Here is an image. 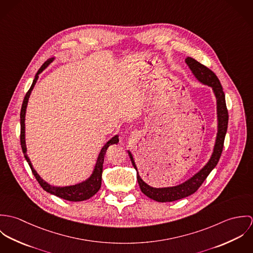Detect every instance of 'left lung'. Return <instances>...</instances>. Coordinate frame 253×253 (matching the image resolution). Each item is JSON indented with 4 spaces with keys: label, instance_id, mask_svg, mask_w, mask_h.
<instances>
[{
    "label": "left lung",
    "instance_id": "8db88e82",
    "mask_svg": "<svg viewBox=\"0 0 253 253\" xmlns=\"http://www.w3.org/2000/svg\"><path fill=\"white\" fill-rule=\"evenodd\" d=\"M185 62L190 68L191 72L194 75V77L203 84L209 85L212 88L213 94L216 99V115H217V133L215 138V143L213 146L212 154L209 160V162L193 176H191L189 179L182 182L178 185L172 186V187H163V188H155L150 185H148L143 179L140 177L138 173L137 167L135 165L133 156L129 150H127L129 158L131 160L133 168L136 169L137 172V181L140 186V190L142 193L146 195L148 198L160 202V203H168V202H173L177 201L183 198H186L192 194H194L200 186L203 184V182L206 180V178L209 176V174L211 172V170L216 167L217 163L220 159L225 135L227 132L228 127V111L226 107V101H225V94L222 88V85L220 84L219 79L216 75L212 72L211 69L206 67L205 65L201 64L197 60H195L192 57H186Z\"/></svg>",
    "mask_w": 253,
    "mask_h": 253
}]
</instances>
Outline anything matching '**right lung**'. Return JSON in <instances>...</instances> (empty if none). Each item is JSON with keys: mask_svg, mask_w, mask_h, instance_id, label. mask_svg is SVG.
<instances>
[{"mask_svg": "<svg viewBox=\"0 0 253 253\" xmlns=\"http://www.w3.org/2000/svg\"><path fill=\"white\" fill-rule=\"evenodd\" d=\"M55 59V57H51L49 59H47L42 65V67L39 69V71L37 72L36 76L34 78V81L32 83V85L30 87V89L28 90V92L26 93L23 103H22V107H21V112H20V127H21V131H20V143H21V148H22V152L24 154L25 160L27 161V163L29 164L32 172L34 174V176L36 177L37 181L39 182V184L41 185V187L46 191L47 193L54 195L58 198H61L63 200L66 201H70V202H82V201H85L88 200L89 198H91L93 195H95L98 190L101 187V179H102V169H103V163H104V157L110 145L117 144L119 142V135L116 134L114 135L111 139H109L108 141L105 143V145L102 147V149L99 152V155L97 157L94 169L92 170V173L90 174V176L85 179V180L82 181L80 183H77L75 185H69V186H52L50 184H48L46 181L43 180L35 170V169L33 168V165L27 155V147H26V141H25V116H26V109L28 105V101H29V97L31 95V92L36 84L37 81L39 79V75L42 72L53 60Z\"/></svg>", "mask_w": 253, "mask_h": 253, "instance_id": "obj_1", "label": "right lung"}]
</instances>
